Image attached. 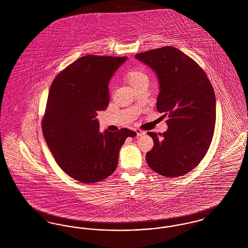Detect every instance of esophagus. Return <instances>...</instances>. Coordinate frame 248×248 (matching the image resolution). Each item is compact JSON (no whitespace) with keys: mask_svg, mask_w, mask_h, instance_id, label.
I'll return each mask as SVG.
<instances>
[{"mask_svg":"<svg viewBox=\"0 0 248 248\" xmlns=\"http://www.w3.org/2000/svg\"><path fill=\"white\" fill-rule=\"evenodd\" d=\"M136 133H137V136H138V137H141V136L146 134L145 131H142V130L140 129H136Z\"/></svg>","mask_w":248,"mask_h":248,"instance_id":"obj_1","label":"esophagus"}]
</instances>
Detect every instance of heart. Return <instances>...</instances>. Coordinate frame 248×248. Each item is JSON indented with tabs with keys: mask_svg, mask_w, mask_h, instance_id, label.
Here are the masks:
<instances>
[{
	"mask_svg": "<svg viewBox=\"0 0 248 248\" xmlns=\"http://www.w3.org/2000/svg\"><path fill=\"white\" fill-rule=\"evenodd\" d=\"M125 79L132 86L134 84L140 83L142 81H147L148 76L144 71L140 70H132L125 74Z\"/></svg>",
	"mask_w": 248,
	"mask_h": 248,
	"instance_id": "heart-1",
	"label": "heart"
}]
</instances>
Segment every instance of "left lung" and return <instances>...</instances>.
Wrapping results in <instances>:
<instances>
[{"label":"left lung","mask_w":248,"mask_h":248,"mask_svg":"<svg viewBox=\"0 0 248 248\" xmlns=\"http://www.w3.org/2000/svg\"><path fill=\"white\" fill-rule=\"evenodd\" d=\"M159 80L156 108L168 115L165 133L148 132L154 140L146 155L149 166L165 177H181L207 153L216 124V95L205 72L177 48L165 46L136 55Z\"/></svg>","instance_id":"1"}]
</instances>
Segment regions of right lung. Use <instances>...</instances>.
I'll return each mask as SVG.
<instances>
[{"label": "right lung", "mask_w": 248, "mask_h": 248, "mask_svg": "<svg viewBox=\"0 0 248 248\" xmlns=\"http://www.w3.org/2000/svg\"><path fill=\"white\" fill-rule=\"evenodd\" d=\"M127 58L88 55L56 77L48 94L42 129L48 148L70 177L94 183L110 176L125 140L137 133L122 128L99 132L95 119L109 102L108 82Z\"/></svg>", "instance_id": "right-lung-1"}]
</instances>
